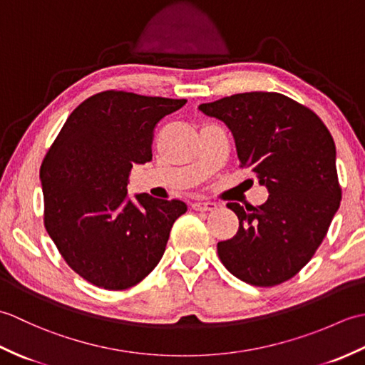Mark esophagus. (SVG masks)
<instances>
[{
  "instance_id": "obj_1",
  "label": "esophagus",
  "mask_w": 365,
  "mask_h": 365,
  "mask_svg": "<svg viewBox=\"0 0 365 365\" xmlns=\"http://www.w3.org/2000/svg\"><path fill=\"white\" fill-rule=\"evenodd\" d=\"M192 208H195L196 212H207L216 208V204L212 202V200H196V202H192Z\"/></svg>"
}]
</instances>
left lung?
<instances>
[{
    "label": "left lung",
    "mask_w": 365,
    "mask_h": 365,
    "mask_svg": "<svg viewBox=\"0 0 365 365\" xmlns=\"http://www.w3.org/2000/svg\"><path fill=\"white\" fill-rule=\"evenodd\" d=\"M235 139L240 168L267 187L265 204L227 207L238 232L218 243V255L240 281L273 287L312 259L342 199L336 144L314 111L277 92H245L199 105Z\"/></svg>",
    "instance_id": "left-lung-1"
}]
</instances>
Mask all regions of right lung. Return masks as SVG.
<instances>
[{"label":"right lung","instance_id":"add662e5","mask_svg":"<svg viewBox=\"0 0 365 365\" xmlns=\"http://www.w3.org/2000/svg\"><path fill=\"white\" fill-rule=\"evenodd\" d=\"M185 98L105 91L68 115L41 166L43 222L67 265L88 282L125 290L158 265L182 200L127 196L130 170L152 160L153 130Z\"/></svg>","mask_w":365,"mask_h":365}]
</instances>
